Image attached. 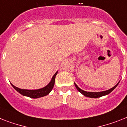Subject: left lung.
I'll use <instances>...</instances> for the list:
<instances>
[{
  "instance_id": "obj_1",
  "label": "left lung",
  "mask_w": 127,
  "mask_h": 127,
  "mask_svg": "<svg viewBox=\"0 0 127 127\" xmlns=\"http://www.w3.org/2000/svg\"><path fill=\"white\" fill-rule=\"evenodd\" d=\"M119 82H118V83L117 84L116 86H115L113 87L112 88H111V89H110V90H106V91H104V92H86V91H84V90H81L80 88H78V86H77V85H76L75 83V87H76V88L77 89V90H78V91H79V92H80L82 94H83L84 96H86V97H90V98H98V97H102V96H104V95H108V94H109L110 93H111V92H112L113 90L116 88V87H117V86H118V84H119Z\"/></svg>"
}]
</instances>
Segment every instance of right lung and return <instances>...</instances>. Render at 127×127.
Masks as SVG:
<instances>
[{
	"label": "right lung",
	"instance_id": "add662e5",
	"mask_svg": "<svg viewBox=\"0 0 127 127\" xmlns=\"http://www.w3.org/2000/svg\"><path fill=\"white\" fill-rule=\"evenodd\" d=\"M57 73L58 72H56L54 75V76H52V80H51V82H50V83L49 84L46 86L45 87L43 88L39 89V90H22V89L18 88L15 87L12 84H11L13 87V88L15 90H17L19 94L24 95V96H27V97H29L30 98H33V99L39 98V97H44V96H45V95H47L51 92V90H52L53 87H54V82H55V78H56V75H57Z\"/></svg>",
	"mask_w": 127,
	"mask_h": 127
}]
</instances>
